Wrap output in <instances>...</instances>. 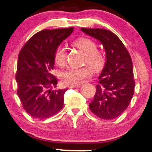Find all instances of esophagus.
<instances>
[{
  "mask_svg": "<svg viewBox=\"0 0 152 152\" xmlns=\"http://www.w3.org/2000/svg\"><path fill=\"white\" fill-rule=\"evenodd\" d=\"M81 85H77V86H73V85H70V86H69V88H79L80 87Z\"/></svg>",
  "mask_w": 152,
  "mask_h": 152,
  "instance_id": "esophagus-1",
  "label": "esophagus"
}]
</instances>
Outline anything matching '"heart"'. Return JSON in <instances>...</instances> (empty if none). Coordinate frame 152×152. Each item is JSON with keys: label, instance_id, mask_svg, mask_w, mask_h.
Returning <instances> with one entry per match:
<instances>
[{"label": "heart", "instance_id": "heart-1", "mask_svg": "<svg viewBox=\"0 0 152 152\" xmlns=\"http://www.w3.org/2000/svg\"><path fill=\"white\" fill-rule=\"evenodd\" d=\"M73 46L86 53L85 63H88L94 70L99 71L105 64V56L100 51L97 49V45L93 39L88 37H81L73 42ZM55 62L62 66L66 61V51L64 46H58L54 53ZM93 73V69L89 65L83 67L69 68L61 74V79L64 84L77 86L80 85L85 79L91 76Z\"/></svg>", "mask_w": 152, "mask_h": 152}]
</instances>
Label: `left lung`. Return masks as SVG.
Segmentation results:
<instances>
[{"mask_svg":"<svg viewBox=\"0 0 152 152\" xmlns=\"http://www.w3.org/2000/svg\"><path fill=\"white\" fill-rule=\"evenodd\" d=\"M81 30L101 42L106 56L89 108L102 119L115 118L125 111L134 94L135 80L130 55L121 39L112 31L101 28Z\"/></svg>","mask_w":152,"mask_h":152,"instance_id":"8db88e82","label":"left lung"}]
</instances>
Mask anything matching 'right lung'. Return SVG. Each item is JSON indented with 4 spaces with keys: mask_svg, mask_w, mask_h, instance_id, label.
Returning <instances> with one entry per match:
<instances>
[{
    "mask_svg": "<svg viewBox=\"0 0 152 152\" xmlns=\"http://www.w3.org/2000/svg\"><path fill=\"white\" fill-rule=\"evenodd\" d=\"M73 28L42 30L31 37L18 54L15 79L17 94L24 110L35 118L44 119L57 114L64 106L66 89L52 91L56 77L52 74L54 53Z\"/></svg>",
    "mask_w": 152,
    "mask_h": 152,
    "instance_id": "1",
    "label": "right lung"
}]
</instances>
